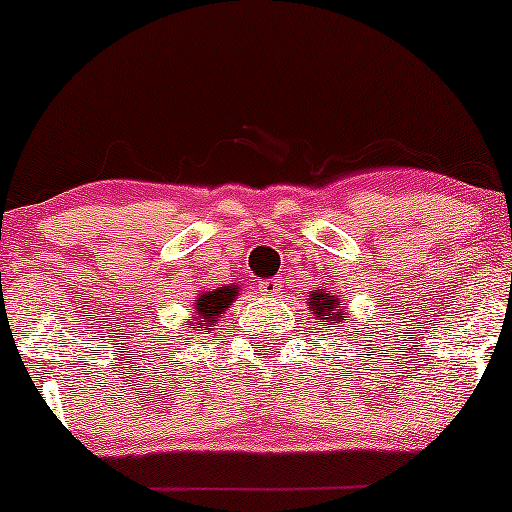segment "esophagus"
<instances>
[{
	"instance_id": "esophagus-1",
	"label": "esophagus",
	"mask_w": 512,
	"mask_h": 512,
	"mask_svg": "<svg viewBox=\"0 0 512 512\" xmlns=\"http://www.w3.org/2000/svg\"><path fill=\"white\" fill-rule=\"evenodd\" d=\"M280 288H283V280L280 278H268L258 283V290H261V295H266V298H276Z\"/></svg>"
}]
</instances>
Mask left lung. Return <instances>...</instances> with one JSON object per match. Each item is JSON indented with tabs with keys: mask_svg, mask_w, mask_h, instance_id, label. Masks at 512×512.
<instances>
[{
	"mask_svg": "<svg viewBox=\"0 0 512 512\" xmlns=\"http://www.w3.org/2000/svg\"><path fill=\"white\" fill-rule=\"evenodd\" d=\"M310 315L315 317L317 324H339L344 320V307L339 305V295L329 288H320L310 295Z\"/></svg>",
	"mask_w": 512,
	"mask_h": 512,
	"instance_id": "obj_1",
	"label": "left lung"
}]
</instances>
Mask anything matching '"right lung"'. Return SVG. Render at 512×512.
Returning <instances> with one entry per match:
<instances>
[{"instance_id": "add662e5", "label": "right lung", "mask_w": 512, "mask_h": 512, "mask_svg": "<svg viewBox=\"0 0 512 512\" xmlns=\"http://www.w3.org/2000/svg\"><path fill=\"white\" fill-rule=\"evenodd\" d=\"M236 293H239V285H222V288L205 290V293L197 295L195 322H192V329H200L202 332V329L217 327V320L236 300Z\"/></svg>"}]
</instances>
